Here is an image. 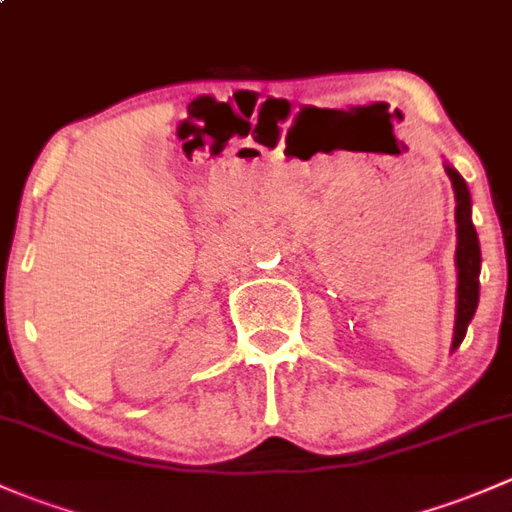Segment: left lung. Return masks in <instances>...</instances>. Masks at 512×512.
Here are the masks:
<instances>
[{
	"instance_id": "left-lung-1",
	"label": "left lung",
	"mask_w": 512,
	"mask_h": 512,
	"mask_svg": "<svg viewBox=\"0 0 512 512\" xmlns=\"http://www.w3.org/2000/svg\"><path fill=\"white\" fill-rule=\"evenodd\" d=\"M449 180L454 185L456 197V268H459V285H456V322H454V342L461 344L466 337L471 317L478 305V273H481V249H478V236L471 222V195L464 178L454 168L444 166Z\"/></svg>"
}]
</instances>
